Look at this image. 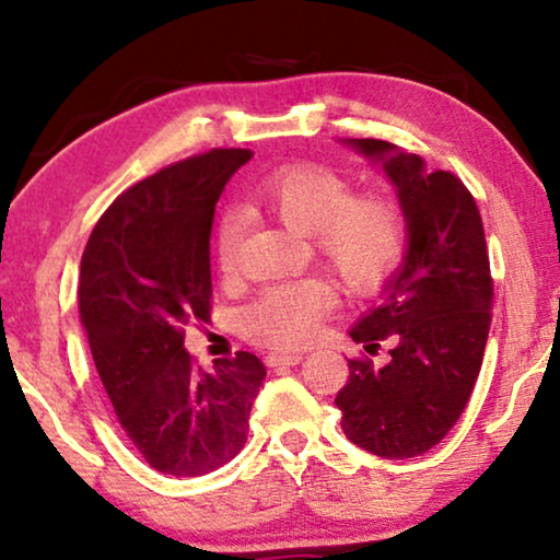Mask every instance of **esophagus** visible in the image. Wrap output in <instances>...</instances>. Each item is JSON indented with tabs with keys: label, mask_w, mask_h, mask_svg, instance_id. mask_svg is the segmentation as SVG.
Segmentation results:
<instances>
[{
	"label": "esophagus",
	"mask_w": 560,
	"mask_h": 560,
	"mask_svg": "<svg viewBox=\"0 0 560 560\" xmlns=\"http://www.w3.org/2000/svg\"><path fill=\"white\" fill-rule=\"evenodd\" d=\"M303 359V354H295V351H272V354L265 357L267 366H282V364H298Z\"/></svg>",
	"instance_id": "esophagus-1"
}]
</instances>
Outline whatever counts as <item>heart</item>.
Masks as SVG:
<instances>
[{
	"label": "heart",
	"instance_id": "b5f03b06",
	"mask_svg": "<svg viewBox=\"0 0 560 560\" xmlns=\"http://www.w3.org/2000/svg\"><path fill=\"white\" fill-rule=\"evenodd\" d=\"M249 201L308 236L313 252L351 295H374L402 265L408 226L400 206L385 194H354L349 178L316 163L265 173L249 186ZM242 217L226 211L217 224L213 252L224 278L236 272ZM334 301L320 275L262 290L242 313L247 339L272 349H295L316 331Z\"/></svg>",
	"mask_w": 560,
	"mask_h": 560
}]
</instances>
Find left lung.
Wrapping results in <instances>:
<instances>
[{
    "mask_svg": "<svg viewBox=\"0 0 560 560\" xmlns=\"http://www.w3.org/2000/svg\"><path fill=\"white\" fill-rule=\"evenodd\" d=\"M349 144L380 160L395 183L408 252L377 308L349 331L364 354L349 359L336 408L359 448L412 458L446 439L477 385L494 301L485 226L454 173L425 171L418 155L385 140ZM382 346L388 362L374 365L369 358Z\"/></svg>",
    "mask_w": 560,
    "mask_h": 560,
    "instance_id": "1",
    "label": "left lung"
}]
</instances>
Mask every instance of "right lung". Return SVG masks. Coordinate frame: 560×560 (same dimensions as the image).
<instances>
[{"mask_svg": "<svg viewBox=\"0 0 560 560\" xmlns=\"http://www.w3.org/2000/svg\"><path fill=\"white\" fill-rule=\"evenodd\" d=\"M252 150H209L127 188L91 232L79 311L112 408L152 469L201 477L240 454L265 364L236 351L213 372L183 347L211 318V224Z\"/></svg>", "mask_w": 560, "mask_h": 560, "instance_id": "obj_1", "label": "right lung"}]
</instances>
